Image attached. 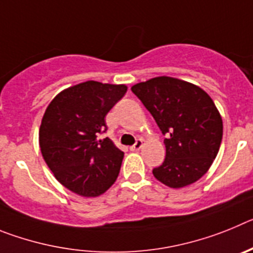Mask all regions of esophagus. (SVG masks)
I'll return each instance as SVG.
<instances>
[{
	"label": "esophagus",
	"mask_w": 253,
	"mask_h": 253,
	"mask_svg": "<svg viewBox=\"0 0 253 253\" xmlns=\"http://www.w3.org/2000/svg\"><path fill=\"white\" fill-rule=\"evenodd\" d=\"M142 146H143V140L142 139H137V142L134 143L133 146L130 147V151H133V152L139 151V149L142 148Z\"/></svg>",
	"instance_id": "34e87169"
}]
</instances>
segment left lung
I'll return each mask as SVG.
<instances>
[{
  "mask_svg": "<svg viewBox=\"0 0 253 253\" xmlns=\"http://www.w3.org/2000/svg\"><path fill=\"white\" fill-rule=\"evenodd\" d=\"M131 91L167 137L166 158L153 169L154 177L173 189L198 181L222 143L223 122L213 100L200 87L166 76L134 84Z\"/></svg>",
  "mask_w": 253,
  "mask_h": 253,
  "instance_id": "left-lung-1",
  "label": "left lung"
}]
</instances>
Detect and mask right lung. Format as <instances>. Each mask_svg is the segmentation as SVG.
I'll return each mask as SVG.
<instances>
[{"label": "right lung", "instance_id": "right-lung-1", "mask_svg": "<svg viewBox=\"0 0 253 253\" xmlns=\"http://www.w3.org/2000/svg\"><path fill=\"white\" fill-rule=\"evenodd\" d=\"M126 92L124 84L87 81L62 91L46 107L40 151L60 184L81 196H99L115 182L124 152L109 138L105 116Z\"/></svg>", "mask_w": 253, "mask_h": 253}]
</instances>
